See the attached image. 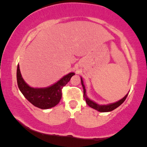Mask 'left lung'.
<instances>
[{
    "label": "left lung",
    "mask_w": 147,
    "mask_h": 147,
    "mask_svg": "<svg viewBox=\"0 0 147 147\" xmlns=\"http://www.w3.org/2000/svg\"><path fill=\"white\" fill-rule=\"evenodd\" d=\"M81 83H82V85L83 87V92H84L83 96H84V99H85L86 103L87 104V105H88L89 107H90L96 109V110L99 111V112H111V111L114 110V109H115L116 108H117L118 107L120 106V105H121L123 102L125 101L126 98H127V95H128V94H126V95L124 96V97H123L121 100H120L119 101H118L117 102H115V103H112V104H110V105H98V104L95 103L94 102L92 101L91 100H90V99H89L88 97L86 96L85 87H84V82H83L82 78H81Z\"/></svg>",
    "instance_id": "8db88e82"
}]
</instances>
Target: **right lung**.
Masks as SVG:
<instances>
[{
    "instance_id": "1",
    "label": "right lung",
    "mask_w": 147,
    "mask_h": 147,
    "mask_svg": "<svg viewBox=\"0 0 147 147\" xmlns=\"http://www.w3.org/2000/svg\"><path fill=\"white\" fill-rule=\"evenodd\" d=\"M75 75L70 72L50 87L46 88L30 87L23 80L20 71L19 65L17 67V82L19 90L24 97L34 106L42 109H49L59 103L62 98V89Z\"/></svg>"
}]
</instances>
